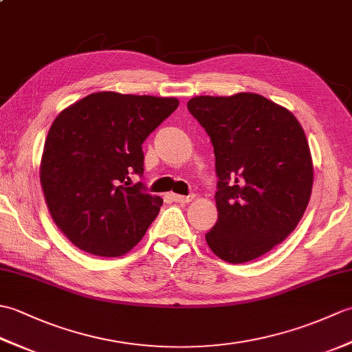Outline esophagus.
Returning a JSON list of instances; mask_svg holds the SVG:
<instances>
[{
    "label": "esophagus",
    "mask_w": 352,
    "mask_h": 352,
    "mask_svg": "<svg viewBox=\"0 0 352 352\" xmlns=\"http://www.w3.org/2000/svg\"><path fill=\"white\" fill-rule=\"evenodd\" d=\"M193 198H195V195H178V193H172V199H174L175 203L188 204Z\"/></svg>",
    "instance_id": "obj_1"
}]
</instances>
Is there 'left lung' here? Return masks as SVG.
<instances>
[{
    "label": "left lung",
    "mask_w": 352,
    "mask_h": 352,
    "mask_svg": "<svg viewBox=\"0 0 352 352\" xmlns=\"http://www.w3.org/2000/svg\"><path fill=\"white\" fill-rule=\"evenodd\" d=\"M188 109L214 149L218 221L207 245L246 263L281 243L301 221L313 186L307 138L292 111L258 94L195 96Z\"/></svg>",
    "instance_id": "obj_1"
}]
</instances>
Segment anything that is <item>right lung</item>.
Wrapping results in <instances>:
<instances>
[{
    "label": "right lung",
    "mask_w": 352,
    "mask_h": 352,
    "mask_svg": "<svg viewBox=\"0 0 352 352\" xmlns=\"http://www.w3.org/2000/svg\"><path fill=\"white\" fill-rule=\"evenodd\" d=\"M177 98L96 92L54 119L45 140L41 184L52 221L89 254L133 250L163 199L130 186L144 174L142 144L178 107Z\"/></svg>",
    "instance_id": "1"
}]
</instances>
